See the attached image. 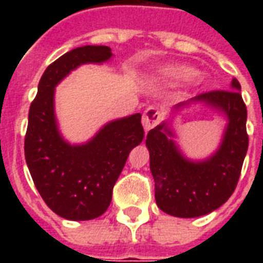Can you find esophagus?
<instances>
[{"label": "esophagus", "instance_id": "obj_1", "mask_svg": "<svg viewBox=\"0 0 263 263\" xmlns=\"http://www.w3.org/2000/svg\"><path fill=\"white\" fill-rule=\"evenodd\" d=\"M161 120H162V115H161V111L158 109L153 106L147 107L146 111L143 113V117H142V124H143L144 131H150L152 128H154L157 124L160 123Z\"/></svg>", "mask_w": 263, "mask_h": 263}]
</instances>
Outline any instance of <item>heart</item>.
Masks as SVG:
<instances>
[{
  "label": "heart",
  "mask_w": 263,
  "mask_h": 263,
  "mask_svg": "<svg viewBox=\"0 0 263 263\" xmlns=\"http://www.w3.org/2000/svg\"><path fill=\"white\" fill-rule=\"evenodd\" d=\"M196 75V69L185 64H172L166 65L157 71L156 79L166 84H179L194 79Z\"/></svg>",
  "instance_id": "b5f03b06"
}]
</instances>
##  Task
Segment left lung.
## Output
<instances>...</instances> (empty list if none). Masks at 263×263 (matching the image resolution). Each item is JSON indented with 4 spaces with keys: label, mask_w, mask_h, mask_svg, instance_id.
Instances as JSON below:
<instances>
[{
    "label": "left lung",
    "mask_w": 263,
    "mask_h": 263,
    "mask_svg": "<svg viewBox=\"0 0 263 263\" xmlns=\"http://www.w3.org/2000/svg\"><path fill=\"white\" fill-rule=\"evenodd\" d=\"M200 103L224 117L223 139L219 148L204 160H190L175 143L172 120L184 107ZM247 109L240 94V83L232 79L231 88L210 91L177 103L171 117L147 134L150 171L156 183L157 206L171 216L194 218L227 202L236 188L249 148L246 129Z\"/></svg>",
    "instance_id": "obj_1"
}]
</instances>
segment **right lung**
I'll return each instance as SVG.
<instances>
[{
	"instance_id": "1",
	"label": "right lung",
	"mask_w": 263,
	"mask_h": 263,
	"mask_svg": "<svg viewBox=\"0 0 263 263\" xmlns=\"http://www.w3.org/2000/svg\"><path fill=\"white\" fill-rule=\"evenodd\" d=\"M111 55L107 46H82L65 53L43 72L30 106L27 166L45 203L65 220H92L106 212L129 153L143 140L140 113L111 120L86 143H69L59 129L55 86L80 65L106 63Z\"/></svg>"
}]
</instances>
